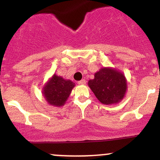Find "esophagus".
<instances>
[{"instance_id":"1","label":"esophagus","mask_w":160,"mask_h":160,"mask_svg":"<svg viewBox=\"0 0 160 160\" xmlns=\"http://www.w3.org/2000/svg\"><path fill=\"white\" fill-rule=\"evenodd\" d=\"M86 82V81L85 80H80V81H78V83L79 84V85H85Z\"/></svg>"}]
</instances>
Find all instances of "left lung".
<instances>
[{
  "mask_svg": "<svg viewBox=\"0 0 160 160\" xmlns=\"http://www.w3.org/2000/svg\"><path fill=\"white\" fill-rule=\"evenodd\" d=\"M88 85L101 103H119L124 98L127 82L124 74L112 68H102L95 74Z\"/></svg>",
  "mask_w": 160,
  "mask_h": 160,
  "instance_id": "left-lung-1",
  "label": "left lung"
}]
</instances>
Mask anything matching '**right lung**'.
<instances>
[{"instance_id":"1","label":"right lung","mask_w":160,"mask_h":160,"mask_svg":"<svg viewBox=\"0 0 160 160\" xmlns=\"http://www.w3.org/2000/svg\"><path fill=\"white\" fill-rule=\"evenodd\" d=\"M74 86V82L54 74L43 86L42 92L50 105L61 107L65 104Z\"/></svg>"}]
</instances>
